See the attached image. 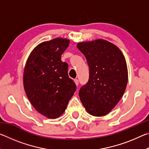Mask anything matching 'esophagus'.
<instances>
[{
  "instance_id": "1",
  "label": "esophagus",
  "mask_w": 149,
  "mask_h": 149,
  "mask_svg": "<svg viewBox=\"0 0 149 149\" xmlns=\"http://www.w3.org/2000/svg\"><path fill=\"white\" fill-rule=\"evenodd\" d=\"M74 82H75V85H77V86L78 85H79V80H78L77 79H74Z\"/></svg>"
}]
</instances>
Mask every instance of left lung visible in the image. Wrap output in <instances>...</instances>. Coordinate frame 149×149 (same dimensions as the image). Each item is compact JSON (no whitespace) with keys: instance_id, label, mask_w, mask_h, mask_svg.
Returning a JSON list of instances; mask_svg holds the SVG:
<instances>
[{"instance_id":"1","label":"left lung","mask_w":149,"mask_h":149,"mask_svg":"<svg viewBox=\"0 0 149 149\" xmlns=\"http://www.w3.org/2000/svg\"><path fill=\"white\" fill-rule=\"evenodd\" d=\"M77 47L89 68V80L79 91L81 101L90 114L107 115L120 101L127 86L125 58L116 45L102 39L79 42Z\"/></svg>"}]
</instances>
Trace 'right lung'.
<instances>
[{
  "label": "right lung",
  "mask_w": 149,
  "mask_h": 149,
  "mask_svg": "<svg viewBox=\"0 0 149 149\" xmlns=\"http://www.w3.org/2000/svg\"><path fill=\"white\" fill-rule=\"evenodd\" d=\"M70 41L55 38L39 44L31 52L24 72V86L35 109L49 118H56L66 108L76 91L68 76V64L61 56Z\"/></svg>",
  "instance_id": "1"
}]
</instances>
